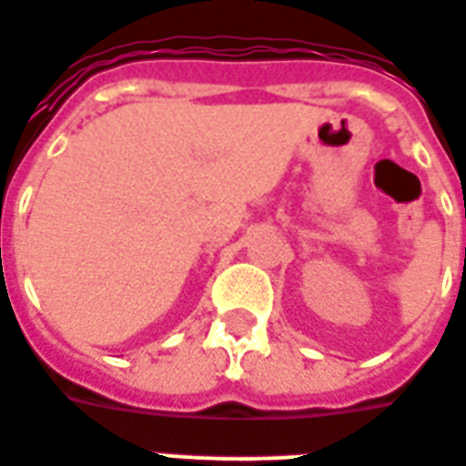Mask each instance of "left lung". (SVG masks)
<instances>
[{
    "label": "left lung",
    "mask_w": 466,
    "mask_h": 466,
    "mask_svg": "<svg viewBox=\"0 0 466 466\" xmlns=\"http://www.w3.org/2000/svg\"><path fill=\"white\" fill-rule=\"evenodd\" d=\"M464 217H466V209H464ZM464 259H466V249H464Z\"/></svg>",
    "instance_id": "left-lung-1"
}]
</instances>
